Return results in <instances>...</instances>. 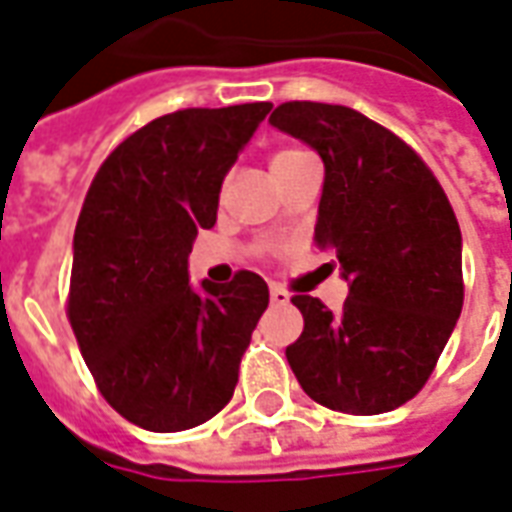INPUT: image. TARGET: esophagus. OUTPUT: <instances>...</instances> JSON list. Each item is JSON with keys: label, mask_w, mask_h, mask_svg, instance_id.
Returning a JSON list of instances; mask_svg holds the SVG:
<instances>
[{"label": "esophagus", "mask_w": 512, "mask_h": 512, "mask_svg": "<svg viewBox=\"0 0 512 512\" xmlns=\"http://www.w3.org/2000/svg\"><path fill=\"white\" fill-rule=\"evenodd\" d=\"M271 304H276V306H285V304H290V293H287L285 287L271 285Z\"/></svg>", "instance_id": "34e87169"}]
</instances>
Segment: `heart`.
<instances>
[{"label":"heart","instance_id":"b5f03b06","mask_svg":"<svg viewBox=\"0 0 512 512\" xmlns=\"http://www.w3.org/2000/svg\"><path fill=\"white\" fill-rule=\"evenodd\" d=\"M306 160H312L306 151H298V149L276 151L274 157H271V173H274V176H282V173L293 170L295 165H301V162H306Z\"/></svg>","mask_w":512,"mask_h":512}]
</instances>
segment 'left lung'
I'll return each mask as SVG.
<instances>
[{
    "label": "left lung",
    "mask_w": 512,
    "mask_h": 512,
    "mask_svg": "<svg viewBox=\"0 0 512 512\" xmlns=\"http://www.w3.org/2000/svg\"><path fill=\"white\" fill-rule=\"evenodd\" d=\"M271 124L323 160L314 241L350 287L342 312L295 295L304 333L287 363L328 410H396L426 385L461 314L456 214L418 154L347 105L285 102Z\"/></svg>",
    "instance_id": "obj_1"
}]
</instances>
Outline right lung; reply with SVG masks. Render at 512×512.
Masks as SVG:
<instances>
[{
	"mask_svg": "<svg viewBox=\"0 0 512 512\" xmlns=\"http://www.w3.org/2000/svg\"><path fill=\"white\" fill-rule=\"evenodd\" d=\"M271 102L187 108L149 121L94 176L73 236L67 314L113 410L146 431L195 429L233 399L268 285H189L198 230Z\"/></svg>",
	"mask_w": 512,
	"mask_h": 512,
	"instance_id": "obj_1",
	"label": "right lung"
}]
</instances>
